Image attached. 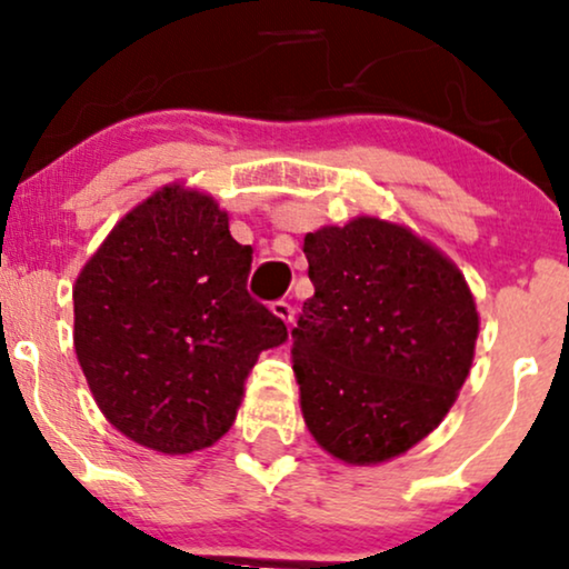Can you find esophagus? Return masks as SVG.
Returning a JSON list of instances; mask_svg holds the SVG:
<instances>
[{
	"label": "esophagus",
	"instance_id": "esophagus-1",
	"mask_svg": "<svg viewBox=\"0 0 569 569\" xmlns=\"http://www.w3.org/2000/svg\"><path fill=\"white\" fill-rule=\"evenodd\" d=\"M271 311L277 313V317L282 319L284 325H290L292 319H296V309H292V306L287 303V300H273V303H271Z\"/></svg>",
	"mask_w": 569,
	"mask_h": 569
}]
</instances>
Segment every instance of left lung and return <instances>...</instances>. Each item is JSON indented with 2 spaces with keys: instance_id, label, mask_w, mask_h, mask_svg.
I'll return each instance as SVG.
<instances>
[{
  "instance_id": "8db88e82",
  "label": "left lung",
  "mask_w": 569,
  "mask_h": 569,
  "mask_svg": "<svg viewBox=\"0 0 569 569\" xmlns=\"http://www.w3.org/2000/svg\"><path fill=\"white\" fill-rule=\"evenodd\" d=\"M313 296L292 327L300 410L346 463L402 456L466 383L479 313L463 273L410 229L353 218L306 233Z\"/></svg>"
}]
</instances>
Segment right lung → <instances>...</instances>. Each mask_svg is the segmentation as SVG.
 Masks as SVG:
<instances>
[{"label": "right lung", "instance_id": "add662e5", "mask_svg": "<svg viewBox=\"0 0 569 569\" xmlns=\"http://www.w3.org/2000/svg\"><path fill=\"white\" fill-rule=\"evenodd\" d=\"M250 266L216 199L183 186L113 226L73 284V349L113 429L167 456L231 429L258 353L287 340Z\"/></svg>", "mask_w": 569, "mask_h": 569}]
</instances>
